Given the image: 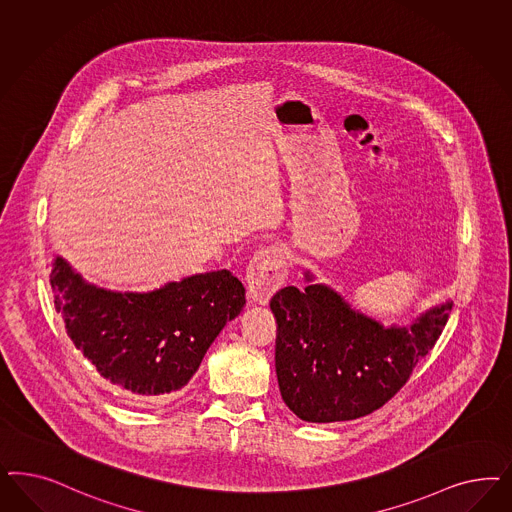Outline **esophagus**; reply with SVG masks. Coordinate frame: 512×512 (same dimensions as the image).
<instances>
[{
	"mask_svg": "<svg viewBox=\"0 0 512 512\" xmlns=\"http://www.w3.org/2000/svg\"><path fill=\"white\" fill-rule=\"evenodd\" d=\"M288 279L286 252L281 247H267L256 252L247 267L250 297L265 305Z\"/></svg>",
	"mask_w": 512,
	"mask_h": 512,
	"instance_id": "obj_1",
	"label": "esophagus"
}]
</instances>
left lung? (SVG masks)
<instances>
[{
	"mask_svg": "<svg viewBox=\"0 0 512 512\" xmlns=\"http://www.w3.org/2000/svg\"><path fill=\"white\" fill-rule=\"evenodd\" d=\"M269 307L277 320L275 369L284 403L305 422H341L396 396L437 343L452 303L422 314L411 328L390 330L320 284L303 292L286 286Z\"/></svg>",
	"mask_w": 512,
	"mask_h": 512,
	"instance_id": "1",
	"label": "left lung"
}]
</instances>
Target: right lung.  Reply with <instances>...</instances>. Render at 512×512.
Listing matches in <instances>:
<instances>
[{"mask_svg":"<svg viewBox=\"0 0 512 512\" xmlns=\"http://www.w3.org/2000/svg\"><path fill=\"white\" fill-rule=\"evenodd\" d=\"M49 281L69 339L99 377L147 399H167L184 388L245 305L243 284L226 269L150 294H115L86 284L56 258Z\"/></svg>","mask_w":512,"mask_h":512,"instance_id":"add662e5","label":"right lung"}]
</instances>
